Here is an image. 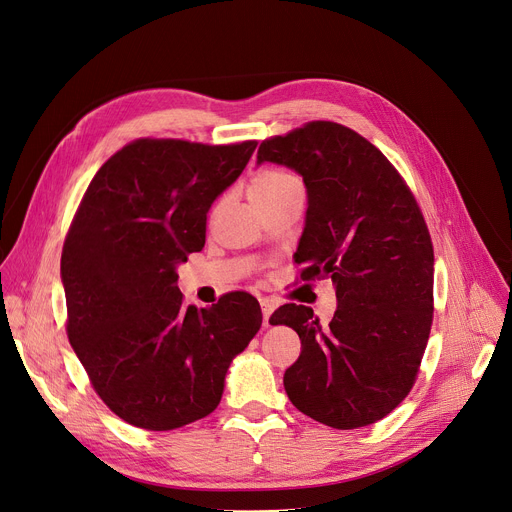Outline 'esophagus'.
I'll use <instances>...</instances> for the list:
<instances>
[{"label": "esophagus", "mask_w": 512, "mask_h": 512, "mask_svg": "<svg viewBox=\"0 0 512 512\" xmlns=\"http://www.w3.org/2000/svg\"><path fill=\"white\" fill-rule=\"evenodd\" d=\"M274 311H276V302L271 298H261V313H263V325L265 327L269 325V317Z\"/></svg>", "instance_id": "34e87169"}]
</instances>
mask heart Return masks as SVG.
Returning <instances> with one entry per match:
<instances>
[{
  "label": "heart",
  "instance_id": "b5f03b06",
  "mask_svg": "<svg viewBox=\"0 0 512 512\" xmlns=\"http://www.w3.org/2000/svg\"><path fill=\"white\" fill-rule=\"evenodd\" d=\"M296 183H298V179L294 175L286 173V170H263V173H259L251 181L249 193L251 195H271V193L284 191L286 187L296 185Z\"/></svg>",
  "mask_w": 512,
  "mask_h": 512
}]
</instances>
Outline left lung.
<instances>
[{"instance_id":"left-lung-1","label":"left lung","mask_w":512,"mask_h":512,"mask_svg":"<svg viewBox=\"0 0 512 512\" xmlns=\"http://www.w3.org/2000/svg\"><path fill=\"white\" fill-rule=\"evenodd\" d=\"M265 160L302 175L309 210L294 261L300 280L331 278L337 296L327 327L302 304L271 315L302 344L286 393L337 430L379 422L412 391L432 327L434 249L418 201L377 146L333 121L263 140Z\"/></svg>"}]
</instances>
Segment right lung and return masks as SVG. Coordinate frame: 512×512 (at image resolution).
<instances>
[{
    "label": "right lung",
    "instance_id": "1",
    "mask_svg": "<svg viewBox=\"0 0 512 512\" xmlns=\"http://www.w3.org/2000/svg\"><path fill=\"white\" fill-rule=\"evenodd\" d=\"M255 148L133 140L98 168L67 230V337L96 395L131 426L175 430L212 414L261 327L247 292L197 309L177 286V265L206 245L214 199Z\"/></svg>",
    "mask_w": 512,
    "mask_h": 512
}]
</instances>
